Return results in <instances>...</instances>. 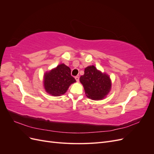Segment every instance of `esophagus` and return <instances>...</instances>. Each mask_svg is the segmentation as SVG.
Returning a JSON list of instances; mask_svg holds the SVG:
<instances>
[{"label":"esophagus","instance_id":"obj_1","mask_svg":"<svg viewBox=\"0 0 154 154\" xmlns=\"http://www.w3.org/2000/svg\"><path fill=\"white\" fill-rule=\"evenodd\" d=\"M75 80L77 82H79V77L78 76H76L75 77Z\"/></svg>","mask_w":154,"mask_h":154}]
</instances>
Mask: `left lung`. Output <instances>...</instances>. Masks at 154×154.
I'll return each instance as SVG.
<instances>
[{
  "mask_svg": "<svg viewBox=\"0 0 154 154\" xmlns=\"http://www.w3.org/2000/svg\"><path fill=\"white\" fill-rule=\"evenodd\" d=\"M80 81L87 97L92 100L104 99L111 90L110 76L97 70L94 66H88L85 69L84 74L80 76Z\"/></svg>",
  "mask_w": 154,
  "mask_h": 154,
  "instance_id": "obj_1",
  "label": "left lung"
}]
</instances>
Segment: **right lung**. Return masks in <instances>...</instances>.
<instances>
[{
    "label": "right lung",
    "instance_id": "obj_1",
    "mask_svg": "<svg viewBox=\"0 0 154 154\" xmlns=\"http://www.w3.org/2000/svg\"><path fill=\"white\" fill-rule=\"evenodd\" d=\"M71 69L61 63L44 75V87L45 92L54 96H60L67 92L69 86L76 82L71 75Z\"/></svg>",
    "mask_w": 154,
    "mask_h": 154
}]
</instances>
